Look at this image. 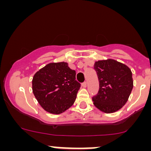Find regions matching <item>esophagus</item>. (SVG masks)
Returning a JSON list of instances; mask_svg holds the SVG:
<instances>
[{"mask_svg":"<svg viewBox=\"0 0 151 151\" xmlns=\"http://www.w3.org/2000/svg\"><path fill=\"white\" fill-rule=\"evenodd\" d=\"M81 86H82L84 88L86 87V81H84V82H83L82 84H81Z\"/></svg>","mask_w":151,"mask_h":151,"instance_id":"obj_1","label":"esophagus"}]
</instances>
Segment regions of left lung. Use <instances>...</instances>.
<instances>
[{
  "label": "left lung",
  "instance_id": "8db88e82",
  "mask_svg": "<svg viewBox=\"0 0 151 151\" xmlns=\"http://www.w3.org/2000/svg\"><path fill=\"white\" fill-rule=\"evenodd\" d=\"M93 68L99 81L98 93L92 97L93 104L104 113H113L125 105L133 86L129 67L108 59L96 62Z\"/></svg>",
  "mask_w": 151,
  "mask_h": 151
}]
</instances>
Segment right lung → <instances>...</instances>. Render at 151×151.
<instances>
[{
    "label": "right lung",
    "mask_w": 151,
    "mask_h": 151,
    "mask_svg": "<svg viewBox=\"0 0 151 151\" xmlns=\"http://www.w3.org/2000/svg\"><path fill=\"white\" fill-rule=\"evenodd\" d=\"M32 92L46 111L59 114L73 105L80 83L67 62L50 63L35 74Z\"/></svg>",
    "instance_id": "right-lung-1"
}]
</instances>
